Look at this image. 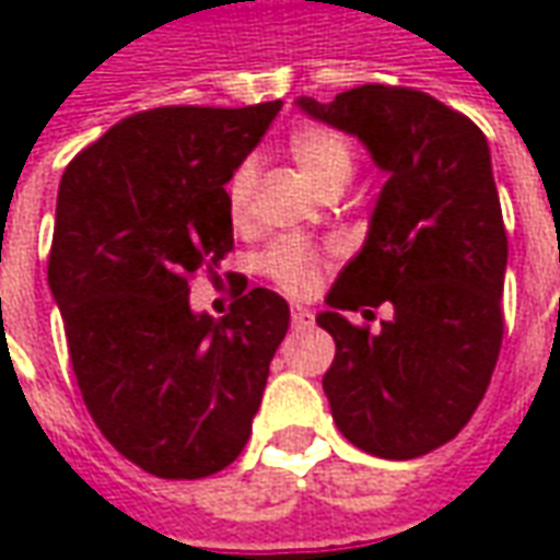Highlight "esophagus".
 <instances>
[{"label": "esophagus", "instance_id": "1", "mask_svg": "<svg viewBox=\"0 0 560 560\" xmlns=\"http://www.w3.org/2000/svg\"><path fill=\"white\" fill-rule=\"evenodd\" d=\"M291 324H293V329L312 327V324H315V315H312L308 308H303V305H293V308H291Z\"/></svg>", "mask_w": 560, "mask_h": 560}]
</instances>
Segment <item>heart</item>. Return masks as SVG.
Listing matches in <instances>:
<instances>
[{"instance_id": "heart-1", "label": "heart", "mask_w": 560, "mask_h": 560, "mask_svg": "<svg viewBox=\"0 0 560 560\" xmlns=\"http://www.w3.org/2000/svg\"><path fill=\"white\" fill-rule=\"evenodd\" d=\"M288 152L293 164L305 173V179L315 185L317 195H327L329 188H345L353 173V152L345 135L332 131L327 126H300L293 128L288 138ZM255 188V164L243 161L233 171L228 183V209L233 219H243L248 197ZM324 255L312 245L300 240H279L269 245V252L260 260V267L269 279L279 284L281 291L303 296L317 284Z\"/></svg>"}]
</instances>
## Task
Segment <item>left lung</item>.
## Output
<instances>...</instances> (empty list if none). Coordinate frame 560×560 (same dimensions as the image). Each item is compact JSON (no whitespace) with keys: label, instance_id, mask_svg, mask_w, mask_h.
I'll list each match as a JSON object with an SVG mask.
<instances>
[{"label":"left lung","instance_id":"1","mask_svg":"<svg viewBox=\"0 0 560 560\" xmlns=\"http://www.w3.org/2000/svg\"><path fill=\"white\" fill-rule=\"evenodd\" d=\"M293 104L360 140L387 173L363 248L317 315L336 339L324 375L332 420L372 456H422L477 411L504 336L506 233L489 143L468 116L401 86ZM384 302L394 317L377 334L347 320Z\"/></svg>","mask_w":560,"mask_h":560}]
</instances>
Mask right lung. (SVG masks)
<instances>
[{
	"instance_id": "add662e5",
	"label": "right lung",
	"mask_w": 560,
	"mask_h": 560,
	"mask_svg": "<svg viewBox=\"0 0 560 560\" xmlns=\"http://www.w3.org/2000/svg\"><path fill=\"white\" fill-rule=\"evenodd\" d=\"M279 110L135 114L59 183L47 281L71 369L104 438L164 480L209 477L243 453L291 327L288 303L267 288L219 320L188 303V276L233 248L224 185Z\"/></svg>"
}]
</instances>
